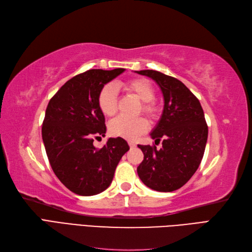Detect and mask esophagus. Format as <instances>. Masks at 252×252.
Instances as JSON below:
<instances>
[{
    "instance_id": "obj_1",
    "label": "esophagus",
    "mask_w": 252,
    "mask_h": 252,
    "mask_svg": "<svg viewBox=\"0 0 252 252\" xmlns=\"http://www.w3.org/2000/svg\"><path fill=\"white\" fill-rule=\"evenodd\" d=\"M128 145H129V146H130L131 148H133V147L136 146V144H135L133 141H128Z\"/></svg>"
}]
</instances>
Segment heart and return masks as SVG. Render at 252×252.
<instances>
[{"instance_id":"b5f03b06","label":"heart","mask_w":252,"mask_h":252,"mask_svg":"<svg viewBox=\"0 0 252 252\" xmlns=\"http://www.w3.org/2000/svg\"><path fill=\"white\" fill-rule=\"evenodd\" d=\"M133 94L142 101V111L152 118L157 112V105L154 102L156 91L151 83L145 79H135L124 84H117ZM113 83L103 86L97 96V104L106 117H111L117 111L118 89ZM148 129L147 121L142 117L129 119L118 117L109 123V132L114 136H121L127 140H134Z\"/></svg>"}]
</instances>
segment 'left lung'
<instances>
[{
  "label": "left lung",
  "mask_w": 252,
  "mask_h": 252,
  "mask_svg": "<svg viewBox=\"0 0 252 252\" xmlns=\"http://www.w3.org/2000/svg\"><path fill=\"white\" fill-rule=\"evenodd\" d=\"M136 73L154 80L164 96V109L150 133L158 145H138L144 154L138 174L147 187L161 192L174 191L199 168L208 138V126L200 101L178 79L156 70Z\"/></svg>",
  "instance_id": "8db88e82"
}]
</instances>
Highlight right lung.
Wrapping results in <instances>:
<instances>
[{
  "mask_svg": "<svg viewBox=\"0 0 252 252\" xmlns=\"http://www.w3.org/2000/svg\"><path fill=\"white\" fill-rule=\"evenodd\" d=\"M90 69L67 81L48 103L42 138L51 168L75 194L89 196L111 184L117 166L129 150L122 138L108 139L102 148L94 138L105 136V117L97 96L105 84L124 72Z\"/></svg>",
  "mask_w": 252,
  "mask_h": 252,
  "instance_id": "add662e5",
  "label": "right lung"
}]
</instances>
